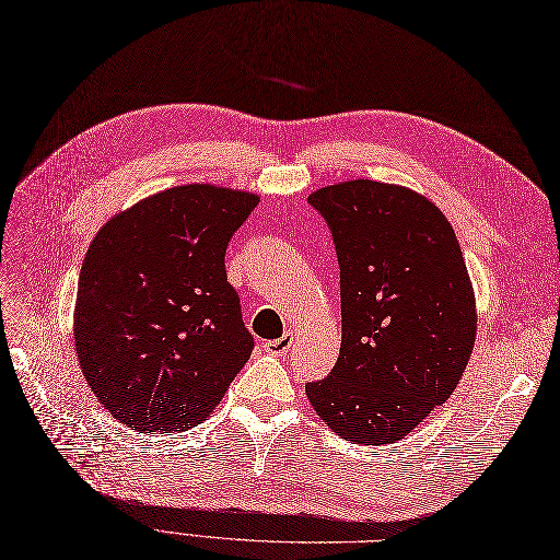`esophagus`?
Listing matches in <instances>:
<instances>
[{
  "instance_id": "esophagus-1",
  "label": "esophagus",
  "mask_w": 560,
  "mask_h": 560,
  "mask_svg": "<svg viewBox=\"0 0 560 560\" xmlns=\"http://www.w3.org/2000/svg\"><path fill=\"white\" fill-rule=\"evenodd\" d=\"M291 346H293V335L288 332V335H283L281 339H272V341H265V353H269V355H285L288 350H291Z\"/></svg>"
}]
</instances>
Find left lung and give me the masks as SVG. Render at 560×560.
Masks as SVG:
<instances>
[{
  "instance_id": "8db88e82",
  "label": "left lung",
  "mask_w": 560,
  "mask_h": 560,
  "mask_svg": "<svg viewBox=\"0 0 560 560\" xmlns=\"http://www.w3.org/2000/svg\"><path fill=\"white\" fill-rule=\"evenodd\" d=\"M341 267V350L306 385L337 436L401 441L457 389L478 314L462 246L445 214L399 184L350 179L308 196Z\"/></svg>"
}]
</instances>
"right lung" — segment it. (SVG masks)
Instances as JSON below:
<instances>
[{
    "label": "right lung",
    "mask_w": 560,
    "mask_h": 560,
    "mask_svg": "<svg viewBox=\"0 0 560 560\" xmlns=\"http://www.w3.org/2000/svg\"><path fill=\"white\" fill-rule=\"evenodd\" d=\"M258 200L214 184L173 186L115 214L92 240L78 279L75 355L121 424L196 427L252 358L225 246Z\"/></svg>",
    "instance_id": "right-lung-1"
}]
</instances>
